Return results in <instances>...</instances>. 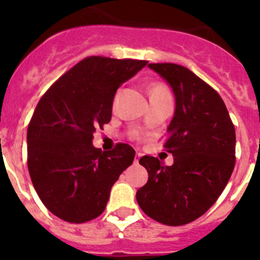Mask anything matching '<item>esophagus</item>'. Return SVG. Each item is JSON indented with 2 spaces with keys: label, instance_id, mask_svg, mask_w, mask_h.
I'll list each match as a JSON object with an SVG mask.
<instances>
[{
  "label": "esophagus",
  "instance_id": "34e87169",
  "mask_svg": "<svg viewBox=\"0 0 260 260\" xmlns=\"http://www.w3.org/2000/svg\"><path fill=\"white\" fill-rule=\"evenodd\" d=\"M141 153H139V152H137V153H135V158H134V162H135V164H138V162H139V158H141Z\"/></svg>",
  "mask_w": 260,
  "mask_h": 260
}]
</instances>
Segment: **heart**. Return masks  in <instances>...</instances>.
Instances as JSON below:
<instances>
[{"label":"heart","instance_id":"heart-1","mask_svg":"<svg viewBox=\"0 0 260 260\" xmlns=\"http://www.w3.org/2000/svg\"><path fill=\"white\" fill-rule=\"evenodd\" d=\"M162 88H165L162 84H155V86L152 87V89H151V92H153V91H158V89H162Z\"/></svg>","mask_w":260,"mask_h":260}]
</instances>
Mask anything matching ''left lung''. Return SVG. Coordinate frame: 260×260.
Returning a JSON list of instances; mask_svg holds the SVG:
<instances>
[{
	"label": "left lung",
	"mask_w": 260,
	"mask_h": 260,
	"mask_svg": "<svg viewBox=\"0 0 260 260\" xmlns=\"http://www.w3.org/2000/svg\"><path fill=\"white\" fill-rule=\"evenodd\" d=\"M171 84L176 112L164 141L174 156L168 167L143 156L148 181L137 191L147 216L169 226L207 212L228 183L236 164V130L222 99L203 79L177 63H150Z\"/></svg>",
	"instance_id": "8db88e82"
}]
</instances>
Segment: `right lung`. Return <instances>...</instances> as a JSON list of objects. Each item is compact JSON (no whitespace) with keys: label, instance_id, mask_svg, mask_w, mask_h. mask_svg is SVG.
Here are the masks:
<instances>
[{"label":"right lung","instance_id":"1","mask_svg":"<svg viewBox=\"0 0 260 260\" xmlns=\"http://www.w3.org/2000/svg\"><path fill=\"white\" fill-rule=\"evenodd\" d=\"M147 63L86 57L41 96L27 128V165L39 198L59 219L80 224L102 215L112 186L133 164L132 146L102 152L92 139L112 118L117 88Z\"/></svg>","mask_w":260,"mask_h":260}]
</instances>
